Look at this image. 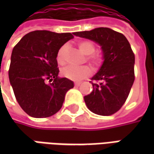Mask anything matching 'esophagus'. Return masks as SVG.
<instances>
[{
    "instance_id": "obj_1",
    "label": "esophagus",
    "mask_w": 154,
    "mask_h": 154,
    "mask_svg": "<svg viewBox=\"0 0 154 154\" xmlns=\"http://www.w3.org/2000/svg\"><path fill=\"white\" fill-rule=\"evenodd\" d=\"M80 84H81V82H75V83H74V85H75V87H79V86H80Z\"/></svg>"
}]
</instances>
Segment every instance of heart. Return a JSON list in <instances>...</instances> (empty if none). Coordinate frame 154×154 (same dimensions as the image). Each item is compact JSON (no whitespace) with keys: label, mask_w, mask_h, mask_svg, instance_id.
I'll return each instance as SVG.
<instances>
[{"label":"heart","mask_w":154,"mask_h":154,"mask_svg":"<svg viewBox=\"0 0 154 154\" xmlns=\"http://www.w3.org/2000/svg\"><path fill=\"white\" fill-rule=\"evenodd\" d=\"M65 46H63L59 48V50L57 51V62L58 64H63L64 58L63 54L65 51ZM78 48L82 51V53L85 55H91L95 52V45H94L90 41H82L78 44ZM87 59L90 61L94 66L98 67L102 61V58L100 55H91L87 57ZM62 74L63 76L67 77L68 79L72 81H81L85 77L90 76L91 73V70L89 67L84 66V67H72V66H67L62 69Z\"/></svg>","instance_id":"1"}]
</instances>
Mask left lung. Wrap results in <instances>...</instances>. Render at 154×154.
<instances>
[{
  "instance_id": "left-lung-1",
  "label": "left lung",
  "mask_w": 154,
  "mask_h": 154,
  "mask_svg": "<svg viewBox=\"0 0 154 154\" xmlns=\"http://www.w3.org/2000/svg\"><path fill=\"white\" fill-rule=\"evenodd\" d=\"M101 47L103 63L91 80L93 91L84 97L87 108L99 116L113 115L122 107L134 81V54L125 36L110 28L75 32Z\"/></svg>"
}]
</instances>
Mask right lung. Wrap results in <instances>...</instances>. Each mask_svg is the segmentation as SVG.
<instances>
[{
  "label": "right lung",
  "instance_id": "obj_1",
  "mask_svg": "<svg viewBox=\"0 0 154 154\" xmlns=\"http://www.w3.org/2000/svg\"><path fill=\"white\" fill-rule=\"evenodd\" d=\"M71 33L29 32L12 50L9 79L23 110L34 118H46L60 110L72 81L58 77L57 54L73 38ZM50 80V83L46 82Z\"/></svg>",
  "mask_w": 154,
  "mask_h": 154
}]
</instances>
